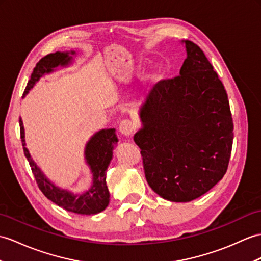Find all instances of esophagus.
Wrapping results in <instances>:
<instances>
[{
    "mask_svg": "<svg viewBox=\"0 0 261 261\" xmlns=\"http://www.w3.org/2000/svg\"><path fill=\"white\" fill-rule=\"evenodd\" d=\"M133 123L130 120H122L119 124V131L122 133L123 136H131L133 132Z\"/></svg>",
    "mask_w": 261,
    "mask_h": 261,
    "instance_id": "obj_1",
    "label": "esophagus"
}]
</instances>
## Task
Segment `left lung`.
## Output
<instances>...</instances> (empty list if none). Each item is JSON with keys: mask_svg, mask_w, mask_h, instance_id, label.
<instances>
[{"mask_svg": "<svg viewBox=\"0 0 261 261\" xmlns=\"http://www.w3.org/2000/svg\"><path fill=\"white\" fill-rule=\"evenodd\" d=\"M180 75L155 84L135 135L147 182L173 202L204 195L225 175L233 140L226 89L196 43L186 40Z\"/></svg>", "mask_w": 261, "mask_h": 261, "instance_id": "obj_1", "label": "left lung"}]
</instances>
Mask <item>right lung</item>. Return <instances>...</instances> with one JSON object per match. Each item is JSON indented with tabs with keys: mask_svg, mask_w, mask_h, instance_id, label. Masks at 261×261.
<instances>
[{
	"mask_svg": "<svg viewBox=\"0 0 261 261\" xmlns=\"http://www.w3.org/2000/svg\"><path fill=\"white\" fill-rule=\"evenodd\" d=\"M71 53L74 54L73 51ZM71 59L72 57H69V52H56L42 58L33 69L31 79L29 80L28 86L24 90L23 96L29 92V90L44 73L52 72L53 69L59 65H68L71 62ZM19 122L24 155L27 156L30 163V167H31L32 173L40 190L48 200H51L52 202L66 211L79 215H95L101 213L108 207L110 195H109L106 182V171L112 159L113 147L118 144L116 130H101L98 133H95L88 142L86 148V159L91 168V171L93 173V185L89 191L76 196L69 191L61 190L44 177V174L41 172L38 166L31 159V155H30L28 149L25 148L24 128L21 118Z\"/></svg>",
	"mask_w": 261,
	"mask_h": 261,
	"instance_id": "add662e5",
	"label": "right lung"
}]
</instances>
